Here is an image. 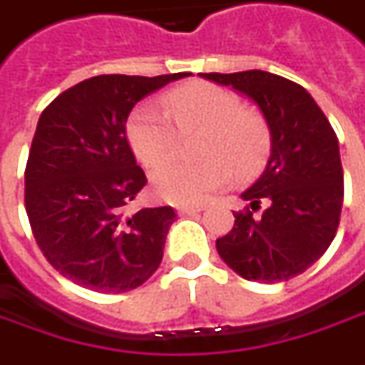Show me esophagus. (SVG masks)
Returning <instances> with one entry per match:
<instances>
[{"instance_id":"1","label":"esophagus","mask_w":365,"mask_h":365,"mask_svg":"<svg viewBox=\"0 0 365 365\" xmlns=\"http://www.w3.org/2000/svg\"><path fill=\"white\" fill-rule=\"evenodd\" d=\"M202 210V207H178L177 212L180 216H190V215H198Z\"/></svg>"}]
</instances>
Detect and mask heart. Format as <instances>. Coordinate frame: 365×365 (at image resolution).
I'll use <instances>...</instances> for the list:
<instances>
[{
  "mask_svg": "<svg viewBox=\"0 0 365 365\" xmlns=\"http://www.w3.org/2000/svg\"><path fill=\"white\" fill-rule=\"evenodd\" d=\"M165 110L140 105L130 113L127 137L133 153L145 167L155 168L174 156L178 128L203 129L195 165L171 163L150 177L153 195L170 205H200L212 192L230 185L232 173L250 177L262 167L270 147L264 119L240 107L235 93L212 83H190L165 95ZM170 116L175 120L174 129Z\"/></svg>",
  "mask_w": 365,
  "mask_h": 365,
  "instance_id": "obj_1",
  "label": "heart"
}]
</instances>
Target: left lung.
Returning <instances> with one entry per match:
<instances>
[{
  "instance_id": "obj_1",
  "label": "left lung",
  "mask_w": 365,
  "mask_h": 365,
  "mask_svg": "<svg viewBox=\"0 0 365 365\" xmlns=\"http://www.w3.org/2000/svg\"><path fill=\"white\" fill-rule=\"evenodd\" d=\"M202 79L232 87L262 113L270 130V157L255 185L240 195L252 210L235 212V226L216 240L228 268L246 280L274 284L308 270L331 245L344 202L338 137L298 83L260 71L200 73Z\"/></svg>"
}]
</instances>
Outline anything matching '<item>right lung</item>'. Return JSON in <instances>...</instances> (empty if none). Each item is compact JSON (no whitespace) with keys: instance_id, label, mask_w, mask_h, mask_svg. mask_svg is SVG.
I'll return each instance as SVG.
<instances>
[{"instance_id":"obj_1","label":"right lung","mask_w":365,"mask_h":365,"mask_svg":"<svg viewBox=\"0 0 365 365\" xmlns=\"http://www.w3.org/2000/svg\"><path fill=\"white\" fill-rule=\"evenodd\" d=\"M190 73L99 75L61 93L41 113L25 168V208L45 258L95 292H129L163 260L170 207H125L147 185L125 125L133 107Z\"/></svg>"}]
</instances>
